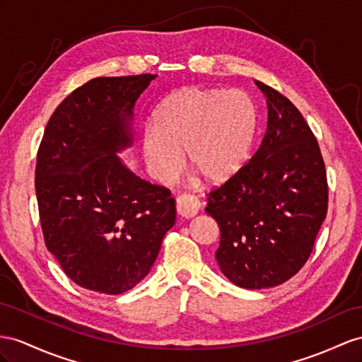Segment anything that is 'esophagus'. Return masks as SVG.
I'll list each match as a JSON object with an SVG mask.
<instances>
[{"label": "esophagus", "instance_id": "1", "mask_svg": "<svg viewBox=\"0 0 362 362\" xmlns=\"http://www.w3.org/2000/svg\"><path fill=\"white\" fill-rule=\"evenodd\" d=\"M175 203H177V214L185 218H191L194 216H197L202 206L200 200H197L194 196H188V194L179 196Z\"/></svg>", "mask_w": 362, "mask_h": 362}]
</instances>
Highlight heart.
Returning a JSON list of instances; mask_svg holds the SVG:
<instances>
[{
  "mask_svg": "<svg viewBox=\"0 0 362 362\" xmlns=\"http://www.w3.org/2000/svg\"><path fill=\"white\" fill-rule=\"evenodd\" d=\"M258 113L243 90L185 87L157 107L141 137L153 177L170 182L189 166L211 183L233 179L247 163L255 141Z\"/></svg>",
  "mask_w": 362,
  "mask_h": 362,
  "instance_id": "1",
  "label": "heart"
}]
</instances>
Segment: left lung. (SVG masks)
Listing matches in <instances>:
<instances>
[{"mask_svg": "<svg viewBox=\"0 0 362 362\" xmlns=\"http://www.w3.org/2000/svg\"><path fill=\"white\" fill-rule=\"evenodd\" d=\"M257 87L267 102L263 141L242 171L206 194L205 209L220 228V271L243 289L278 286L301 269L329 202L310 127L281 93L260 81Z\"/></svg>", "mask_w": 362, "mask_h": 362, "instance_id": "1", "label": "left lung"}]
</instances>
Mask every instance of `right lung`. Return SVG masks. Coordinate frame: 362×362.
Masks as SVG:
<instances>
[{"instance_id":"right-lung-1","label":"right lung","mask_w":362,"mask_h":362,"mask_svg":"<svg viewBox=\"0 0 362 362\" xmlns=\"http://www.w3.org/2000/svg\"><path fill=\"white\" fill-rule=\"evenodd\" d=\"M157 75L95 78L53 111L36 156L45 246L84 289L124 293L150 272L174 226L171 191L129 171L116 153L133 142L139 96Z\"/></svg>"}]
</instances>
